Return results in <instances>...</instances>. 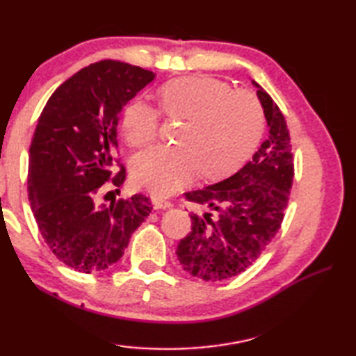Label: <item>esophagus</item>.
I'll return each mask as SVG.
<instances>
[{
    "label": "esophagus",
    "mask_w": 356,
    "mask_h": 356,
    "mask_svg": "<svg viewBox=\"0 0 356 356\" xmlns=\"http://www.w3.org/2000/svg\"><path fill=\"white\" fill-rule=\"evenodd\" d=\"M152 202H154V207L155 209H170V207H172V202L165 201V200H160V197H155Z\"/></svg>",
    "instance_id": "34e87169"
}]
</instances>
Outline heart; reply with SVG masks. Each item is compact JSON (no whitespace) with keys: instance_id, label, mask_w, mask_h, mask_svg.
Wrapping results in <instances>:
<instances>
[{"instance_id":"heart-1","label":"heart","mask_w":356,"mask_h":356,"mask_svg":"<svg viewBox=\"0 0 356 356\" xmlns=\"http://www.w3.org/2000/svg\"><path fill=\"white\" fill-rule=\"evenodd\" d=\"M160 106L171 120H184L179 146L154 147L138 155L131 172L138 186L170 196L197 172L220 179L238 170L254 152L264 131V111L250 91L204 75L177 78L160 89ZM160 110L143 99L125 106L122 130L131 147L159 136Z\"/></svg>"}]
</instances>
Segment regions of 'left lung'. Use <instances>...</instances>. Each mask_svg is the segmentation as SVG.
Instances as JSON below:
<instances>
[{
  "instance_id": "1",
  "label": "left lung",
  "mask_w": 356,
  "mask_h": 356,
  "mask_svg": "<svg viewBox=\"0 0 356 356\" xmlns=\"http://www.w3.org/2000/svg\"><path fill=\"white\" fill-rule=\"evenodd\" d=\"M257 97L268 138L242 170L215 185L185 193L190 202L209 207L191 213V231L177 245L184 270L204 281H222L245 272L280 231L293 180V159L286 119L259 86Z\"/></svg>"
}]
</instances>
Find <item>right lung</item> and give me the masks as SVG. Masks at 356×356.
I'll return each instance as SVG.
<instances>
[{
  "label": "right lung",
  "mask_w": 356,
  "mask_h": 356,
  "mask_svg": "<svg viewBox=\"0 0 356 356\" xmlns=\"http://www.w3.org/2000/svg\"><path fill=\"white\" fill-rule=\"evenodd\" d=\"M154 78L127 63L91 64L53 92L38 120L29 147V202L48 248L80 273L116 264L152 210L143 195L110 206L99 204V196L116 164L121 171L110 182L124 184L125 168L114 159L119 113Z\"/></svg>",
  "instance_id": "add662e5"
}]
</instances>
